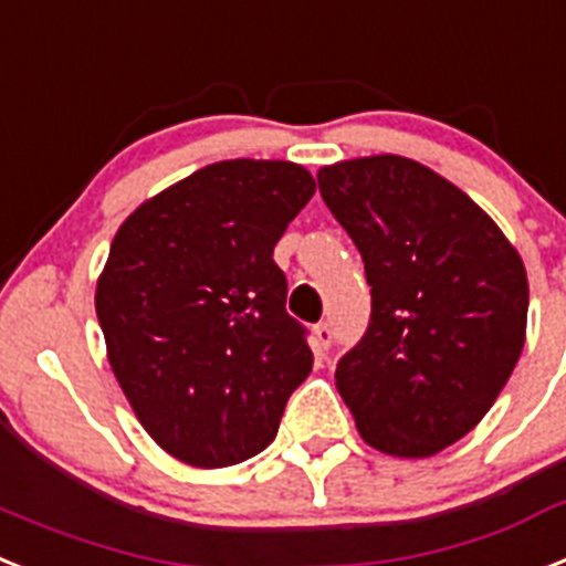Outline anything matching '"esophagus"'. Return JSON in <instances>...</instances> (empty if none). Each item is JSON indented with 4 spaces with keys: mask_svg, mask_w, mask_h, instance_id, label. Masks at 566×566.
Here are the masks:
<instances>
[{
    "mask_svg": "<svg viewBox=\"0 0 566 566\" xmlns=\"http://www.w3.org/2000/svg\"><path fill=\"white\" fill-rule=\"evenodd\" d=\"M317 352H326L332 346V326L329 323H317L315 326V337H312Z\"/></svg>",
    "mask_w": 566,
    "mask_h": 566,
    "instance_id": "1",
    "label": "esophagus"
}]
</instances>
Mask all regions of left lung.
I'll return each instance as SVG.
<instances>
[{"instance_id":"8db88e82","label":"left lung","mask_w":566,"mask_h":566,"mask_svg":"<svg viewBox=\"0 0 566 566\" xmlns=\"http://www.w3.org/2000/svg\"><path fill=\"white\" fill-rule=\"evenodd\" d=\"M317 186L371 286L369 329L337 360V392L369 447L434 455L490 412L518 364L524 260L475 200L409 157L343 159Z\"/></svg>"}]
</instances>
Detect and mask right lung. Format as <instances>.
<instances>
[{
    "instance_id": "obj_1",
    "label": "right lung",
    "mask_w": 566,
    "mask_h": 566,
    "mask_svg": "<svg viewBox=\"0 0 566 566\" xmlns=\"http://www.w3.org/2000/svg\"><path fill=\"white\" fill-rule=\"evenodd\" d=\"M315 195L286 159H223L145 200L96 280L108 364L168 455L217 470L263 452L312 349L274 245Z\"/></svg>"
}]
</instances>
